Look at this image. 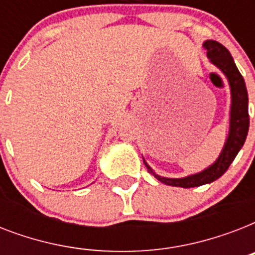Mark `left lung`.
<instances>
[{
	"label": "left lung",
	"instance_id": "left-lung-1",
	"mask_svg": "<svg viewBox=\"0 0 255 255\" xmlns=\"http://www.w3.org/2000/svg\"><path fill=\"white\" fill-rule=\"evenodd\" d=\"M204 49L206 50L208 58L210 62L216 65L222 73L225 74L228 81H229L230 90H232V110H230V129L229 136L226 140L224 149L221 155L217 159V161L202 170L197 174H192L184 178H167L161 177L156 174L151 167L145 161L147 169L155 176L159 181H161L165 185L178 186V188H193V186H200L204 184L216 181L222 174L225 173L230 164L233 163L236 156L245 143L248 131H249V110H248V90H246L245 81L241 73L238 71L237 66L234 63L233 58L230 55L229 50L225 46H222L217 41H205L204 42Z\"/></svg>",
	"mask_w": 255,
	"mask_h": 255
}]
</instances>
